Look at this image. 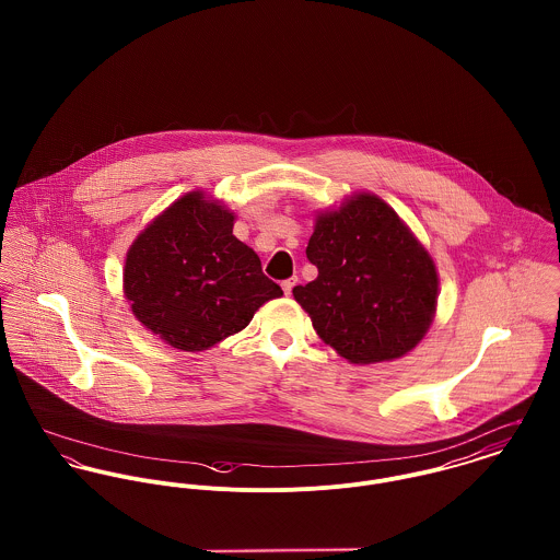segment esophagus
I'll return each mask as SVG.
<instances>
[{"mask_svg": "<svg viewBox=\"0 0 560 560\" xmlns=\"http://www.w3.org/2000/svg\"><path fill=\"white\" fill-rule=\"evenodd\" d=\"M298 284V278H289V280H284L282 282V291L287 293V295H291V291H293V287Z\"/></svg>", "mask_w": 560, "mask_h": 560, "instance_id": "34e87169", "label": "esophagus"}]
</instances>
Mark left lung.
<instances>
[{
  "instance_id": "obj_1",
  "label": "left lung",
  "mask_w": 560,
  "mask_h": 560,
  "mask_svg": "<svg viewBox=\"0 0 560 560\" xmlns=\"http://www.w3.org/2000/svg\"><path fill=\"white\" fill-rule=\"evenodd\" d=\"M306 256L319 276L293 289L320 340L351 364L411 351L438 306V271L399 215L373 194L319 213Z\"/></svg>"
}]
</instances>
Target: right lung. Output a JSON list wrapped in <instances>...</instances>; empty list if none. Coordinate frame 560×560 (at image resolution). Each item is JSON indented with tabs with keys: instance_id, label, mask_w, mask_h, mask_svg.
I'll list each match as a JSON object with an SVG mask.
<instances>
[{
	"instance_id": "1",
	"label": "right lung",
	"mask_w": 560,
	"mask_h": 560,
	"mask_svg": "<svg viewBox=\"0 0 560 560\" xmlns=\"http://www.w3.org/2000/svg\"><path fill=\"white\" fill-rule=\"evenodd\" d=\"M233 226L235 213L202 191H189L129 247L125 298L136 319L170 347L205 351L282 295Z\"/></svg>"
}]
</instances>
